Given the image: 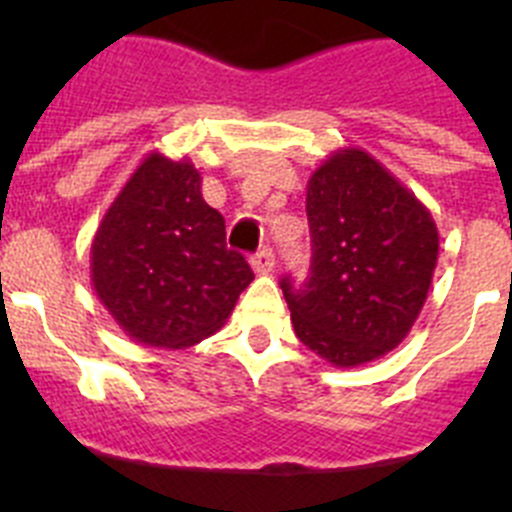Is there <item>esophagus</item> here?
Returning <instances> with one entry per match:
<instances>
[{"mask_svg":"<svg viewBox=\"0 0 512 512\" xmlns=\"http://www.w3.org/2000/svg\"><path fill=\"white\" fill-rule=\"evenodd\" d=\"M251 266L256 274H269V271L274 269V251H271V248H261L259 253H253Z\"/></svg>","mask_w":512,"mask_h":512,"instance_id":"obj_1","label":"esophagus"}]
</instances>
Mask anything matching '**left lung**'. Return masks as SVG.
<instances>
[{
  "mask_svg": "<svg viewBox=\"0 0 512 512\" xmlns=\"http://www.w3.org/2000/svg\"><path fill=\"white\" fill-rule=\"evenodd\" d=\"M310 277L282 292L295 333L338 369L400 346L438 261L431 210L361 148L333 151L307 182Z\"/></svg>",
  "mask_w": 512,
  "mask_h": 512,
  "instance_id": "8db88e82",
  "label": "left lung"
}]
</instances>
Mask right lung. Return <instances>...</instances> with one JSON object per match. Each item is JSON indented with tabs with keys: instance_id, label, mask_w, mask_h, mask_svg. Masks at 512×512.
I'll list each match as a JSON object with an SVG mask.
<instances>
[{
	"instance_id": "add662e5",
	"label": "right lung",
	"mask_w": 512,
	"mask_h": 512,
	"mask_svg": "<svg viewBox=\"0 0 512 512\" xmlns=\"http://www.w3.org/2000/svg\"><path fill=\"white\" fill-rule=\"evenodd\" d=\"M92 287L135 343L187 348L228 323L253 282L225 243V220L202 200L189 158L148 153L94 233Z\"/></svg>"
}]
</instances>
